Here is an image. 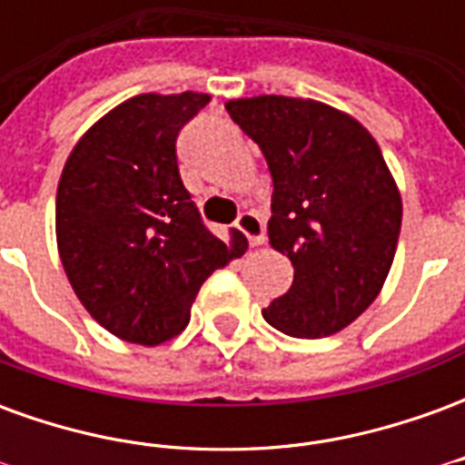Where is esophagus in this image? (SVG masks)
Here are the masks:
<instances>
[{"label":"esophagus","mask_w":465,"mask_h":465,"mask_svg":"<svg viewBox=\"0 0 465 465\" xmlns=\"http://www.w3.org/2000/svg\"><path fill=\"white\" fill-rule=\"evenodd\" d=\"M233 226L252 243H263V222L253 212H243Z\"/></svg>","instance_id":"esophagus-1"}]
</instances>
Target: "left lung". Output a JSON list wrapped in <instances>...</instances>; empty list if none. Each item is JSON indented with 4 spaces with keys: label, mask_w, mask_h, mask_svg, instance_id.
Wrapping results in <instances>:
<instances>
[{
    "label": "left lung",
    "mask_w": 465,
    "mask_h": 465,
    "mask_svg": "<svg viewBox=\"0 0 465 465\" xmlns=\"http://www.w3.org/2000/svg\"><path fill=\"white\" fill-rule=\"evenodd\" d=\"M226 112L266 156L269 242L293 263L292 289L263 319L299 339L341 331L379 296L399 243L403 206L379 143L313 99H232Z\"/></svg>",
    "instance_id": "1"
}]
</instances>
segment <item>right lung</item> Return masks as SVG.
<instances>
[{"instance_id":"1","label":"right lung","mask_w":465,"mask_h":465,"mask_svg":"<svg viewBox=\"0 0 465 465\" xmlns=\"http://www.w3.org/2000/svg\"><path fill=\"white\" fill-rule=\"evenodd\" d=\"M209 94H139L76 142L56 189V246L76 299L106 331L156 346L186 329L202 283L246 252L216 239L186 192L176 136Z\"/></svg>"}]
</instances>
